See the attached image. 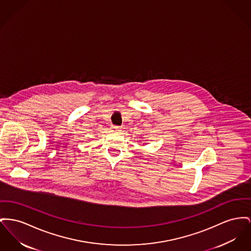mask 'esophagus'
<instances>
[{
  "label": "esophagus",
  "mask_w": 251,
  "mask_h": 251,
  "mask_svg": "<svg viewBox=\"0 0 251 251\" xmlns=\"http://www.w3.org/2000/svg\"><path fill=\"white\" fill-rule=\"evenodd\" d=\"M111 130H112V132H114V133H119V132H120V127H118V126H112V127H111Z\"/></svg>",
  "instance_id": "obj_1"
}]
</instances>
